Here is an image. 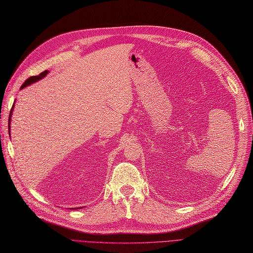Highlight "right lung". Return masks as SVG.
<instances>
[{"mask_svg":"<svg viewBox=\"0 0 253 253\" xmlns=\"http://www.w3.org/2000/svg\"><path fill=\"white\" fill-rule=\"evenodd\" d=\"M48 73H49V71H45V72L41 73L39 76H34V77H30V78H28L24 83H23V85L21 86V89L25 88V87H26V86H28V85H32L33 83H36V82H38V81L42 80V79L45 77V76H46ZM14 102H16V101H14ZM13 109H14V103H13V105H12L11 111H10V114H9V121H8V132H9V135H10V122H11V116H12Z\"/></svg>","mask_w":253,"mask_h":253,"instance_id":"right-lung-1","label":"right lung"}]
</instances>
